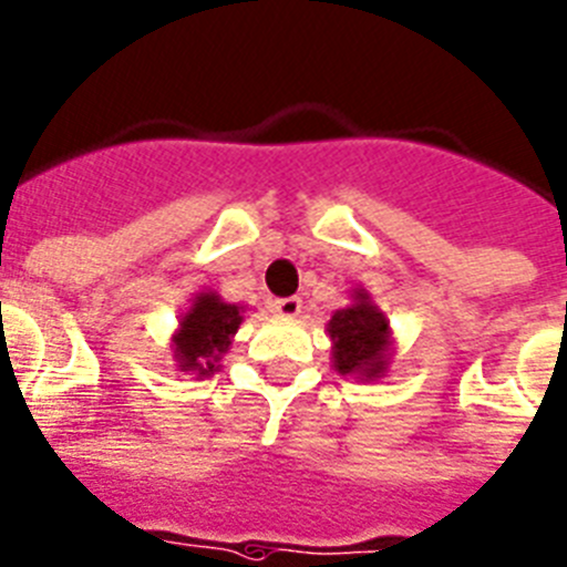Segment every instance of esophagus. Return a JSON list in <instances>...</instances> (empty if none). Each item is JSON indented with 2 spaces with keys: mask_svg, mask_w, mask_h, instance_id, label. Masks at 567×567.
I'll use <instances>...</instances> for the list:
<instances>
[{
  "mask_svg": "<svg viewBox=\"0 0 567 567\" xmlns=\"http://www.w3.org/2000/svg\"><path fill=\"white\" fill-rule=\"evenodd\" d=\"M272 306H275V311H278L280 318L292 320V318H298L300 309H303V300H300V298H280V300H275Z\"/></svg>",
  "mask_w": 567,
  "mask_h": 567,
  "instance_id": "obj_1",
  "label": "esophagus"
}]
</instances>
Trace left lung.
Returning <instances> with one entry per match:
<instances>
[{"mask_svg": "<svg viewBox=\"0 0 567 567\" xmlns=\"http://www.w3.org/2000/svg\"><path fill=\"white\" fill-rule=\"evenodd\" d=\"M326 334L331 337V368L340 377L377 382L388 373L393 360L391 320L368 289H351V303L331 315Z\"/></svg>", "mask_w": 567, "mask_h": 567, "instance_id": "8db88e82", "label": "left lung"}]
</instances>
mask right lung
<instances>
[{
  "mask_svg": "<svg viewBox=\"0 0 567 567\" xmlns=\"http://www.w3.org/2000/svg\"><path fill=\"white\" fill-rule=\"evenodd\" d=\"M244 311H247L244 306L227 303L219 292L210 289L196 292L171 334L176 368L194 373L196 379L219 371L221 357L230 351L233 337L244 323Z\"/></svg>",
  "mask_w": 567,
  "mask_h": 567,
  "instance_id": "right-lung-1",
  "label": "right lung"
}]
</instances>
